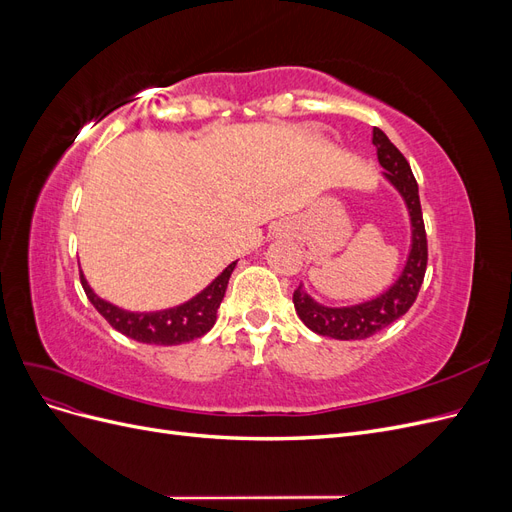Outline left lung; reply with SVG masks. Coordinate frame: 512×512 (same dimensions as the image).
<instances>
[{"instance_id": "left-lung-1", "label": "left lung", "mask_w": 512, "mask_h": 512, "mask_svg": "<svg viewBox=\"0 0 512 512\" xmlns=\"http://www.w3.org/2000/svg\"><path fill=\"white\" fill-rule=\"evenodd\" d=\"M371 143L376 145L378 162L384 168L382 177L404 198L410 215V252L404 269H401L397 280L382 294H378L376 299L346 307H329L318 303L303 290V284L292 294L294 309H297L307 329L324 337L344 339V342L376 335L378 331L389 327L391 322L404 316L416 301V294L421 290L427 269V235L412 168L380 128H374Z\"/></svg>"}]
</instances>
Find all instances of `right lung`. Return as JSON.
Masks as SVG:
<instances>
[{
	"label": "right lung",
	"mask_w": 512,
	"mask_h": 512,
	"mask_svg": "<svg viewBox=\"0 0 512 512\" xmlns=\"http://www.w3.org/2000/svg\"><path fill=\"white\" fill-rule=\"evenodd\" d=\"M237 260L215 277V280L200 290L196 297L185 301L181 305L160 309V312H128L113 303L100 299L98 294L91 290L85 275L81 271V284L98 312L106 318L113 329L123 333L130 339H136L141 344H156V346H177L192 342L196 337H203L211 331L218 318L220 303L226 294V286L230 280V273L235 271Z\"/></svg>",
	"instance_id": "right-lung-1"
}]
</instances>
